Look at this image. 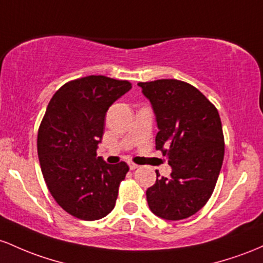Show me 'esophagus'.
<instances>
[{"label":"esophagus","instance_id":"obj_1","mask_svg":"<svg viewBox=\"0 0 263 263\" xmlns=\"http://www.w3.org/2000/svg\"><path fill=\"white\" fill-rule=\"evenodd\" d=\"M129 167H130V170H135L139 167V165H137L135 163H129Z\"/></svg>","mask_w":263,"mask_h":263}]
</instances>
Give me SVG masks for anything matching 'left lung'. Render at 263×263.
I'll return each mask as SVG.
<instances>
[{
  "label": "left lung",
  "mask_w": 263,
  "mask_h": 263,
  "mask_svg": "<svg viewBox=\"0 0 263 263\" xmlns=\"http://www.w3.org/2000/svg\"><path fill=\"white\" fill-rule=\"evenodd\" d=\"M138 85L154 108L156 150L173 169L169 178L156 171V182L146 190L147 205L161 219H187L209 201L222 166L225 140L219 111L186 82L158 79Z\"/></svg>",
  "instance_id": "1"
}]
</instances>
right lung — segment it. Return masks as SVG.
I'll use <instances>...</instances> for the list:
<instances>
[{"label": "right lung", "instance_id": "1", "mask_svg": "<svg viewBox=\"0 0 263 263\" xmlns=\"http://www.w3.org/2000/svg\"><path fill=\"white\" fill-rule=\"evenodd\" d=\"M132 88L128 81L88 76L63 84L52 97L38 128L41 170L55 202L77 219L99 220L114 209L129 171L120 161L97 156L105 113Z\"/></svg>", "mask_w": 263, "mask_h": 263}]
</instances>
